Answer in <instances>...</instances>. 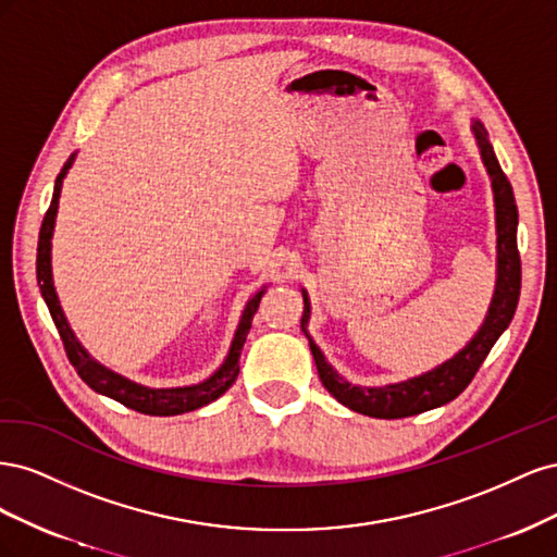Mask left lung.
<instances>
[{"instance_id": "8db88e82", "label": "left lung", "mask_w": 557, "mask_h": 557, "mask_svg": "<svg viewBox=\"0 0 557 557\" xmlns=\"http://www.w3.org/2000/svg\"><path fill=\"white\" fill-rule=\"evenodd\" d=\"M474 134L479 139L481 158L487 166V174L493 178L495 190V209H497V285L493 295V305L487 309L481 330L476 332L458 356L444 362L442 367L432 369V372L383 387H360L350 385L342 379L334 369L327 364L320 348L309 339L313 360L318 367V376L327 387V393L339 399L344 407L372 416V418H407L423 413L430 409L442 407L450 399L458 397L465 387L476 376L479 367L487 358V352L499 339V334L509 327L511 318L518 307L520 297V252L516 242V227H518V209L513 199V188L502 172V166L495 158V150L487 141V134L483 125H474ZM309 299L305 295V315H301V330L307 334L309 323ZM309 336V334H307Z\"/></svg>"}]
</instances>
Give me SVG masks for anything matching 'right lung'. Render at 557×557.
I'll list each match as a JSON object with an SVG mask.
<instances>
[{
	"instance_id": "1",
	"label": "right lung",
	"mask_w": 557,
	"mask_h": 557,
	"mask_svg": "<svg viewBox=\"0 0 557 557\" xmlns=\"http://www.w3.org/2000/svg\"><path fill=\"white\" fill-rule=\"evenodd\" d=\"M74 162V156L66 160V164L62 166V172L58 174L55 181V190H53V199H50V207L44 215L41 223V232H39V246H37V281L41 295L48 305L50 315H53V323L60 332V339L64 346L66 358L74 364V369L78 372V376L86 381L95 393H102L115 401L125 404L127 409H134L139 413H148V416H176V413H185V411H195L205 404L213 401L221 397L227 387L237 381L239 376V358H242V348L246 342V334L250 330L252 315H256L260 299L264 295V288L258 290L248 299L246 311L242 315V323L237 334H234V342L230 348V356L225 358L223 367L218 372L207 379L205 383L197 385H188V387H170V391H150V387L132 383L123 376H117L113 372H109L107 367L97 364L86 350L81 348V344L76 342L74 332L70 330V323L60 309V301L53 288V276H50V237H53V225H55V213H58V199H60V188H62V178L64 174L70 172V166Z\"/></svg>"
}]
</instances>
